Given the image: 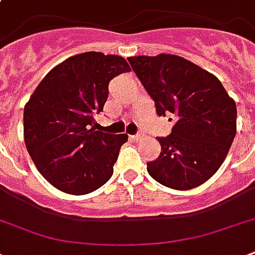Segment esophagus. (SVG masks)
I'll use <instances>...</instances> for the list:
<instances>
[{"instance_id": "1", "label": "esophagus", "mask_w": 255, "mask_h": 255, "mask_svg": "<svg viewBox=\"0 0 255 255\" xmlns=\"http://www.w3.org/2000/svg\"><path fill=\"white\" fill-rule=\"evenodd\" d=\"M133 141H137V140H141V137H143V135L141 133H136V135H131L129 136Z\"/></svg>"}]
</instances>
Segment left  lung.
Wrapping results in <instances>:
<instances>
[{
  "label": "left lung",
  "mask_w": 255,
  "mask_h": 255,
  "mask_svg": "<svg viewBox=\"0 0 255 255\" xmlns=\"http://www.w3.org/2000/svg\"><path fill=\"white\" fill-rule=\"evenodd\" d=\"M128 62L156 106L174 126L157 137L161 152L147 163L152 178L177 190L193 189L221 167L237 132V107L221 82L185 58L159 54Z\"/></svg>",
  "instance_id": "8db88e82"
}]
</instances>
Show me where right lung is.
Listing matches in <instances>:
<instances>
[{"instance_id": "1", "label": "right lung", "mask_w": 255, "mask_h": 255, "mask_svg": "<svg viewBox=\"0 0 255 255\" xmlns=\"http://www.w3.org/2000/svg\"><path fill=\"white\" fill-rule=\"evenodd\" d=\"M129 66L123 57L88 51L55 66L23 110V139L38 172L69 194L91 193L114 173L126 133L91 127L103 111L108 83Z\"/></svg>"}]
</instances>
